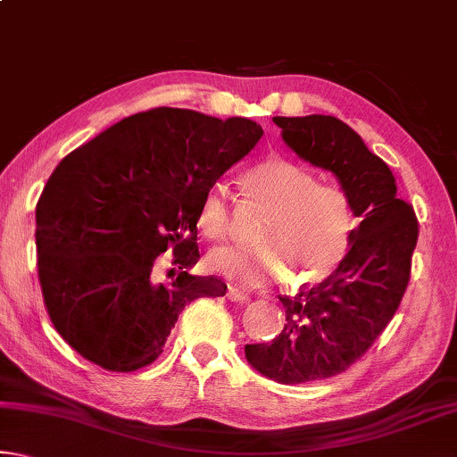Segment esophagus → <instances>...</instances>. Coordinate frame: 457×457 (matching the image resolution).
<instances>
[{
    "instance_id": "1",
    "label": "esophagus",
    "mask_w": 457,
    "mask_h": 457,
    "mask_svg": "<svg viewBox=\"0 0 457 457\" xmlns=\"http://www.w3.org/2000/svg\"><path fill=\"white\" fill-rule=\"evenodd\" d=\"M228 298L231 303H247L250 300V296L242 288H237L236 284H228Z\"/></svg>"
}]
</instances>
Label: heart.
Listing matches in <instances>:
<instances>
[{"label":"heart","mask_w":457,"mask_h":457,"mask_svg":"<svg viewBox=\"0 0 457 457\" xmlns=\"http://www.w3.org/2000/svg\"><path fill=\"white\" fill-rule=\"evenodd\" d=\"M250 195L270 212L258 247H218L207 266L244 286H262L292 274L296 286L319 284L349 250L354 213L349 195L320 185L303 167L270 159L245 177ZM199 228L210 239L228 237L231 197L226 181H213L199 205Z\"/></svg>","instance_id":"1"}]
</instances>
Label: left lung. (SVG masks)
<instances>
[{
	"label": "left lung",
	"instance_id": "left-lung-1",
	"mask_svg": "<svg viewBox=\"0 0 457 457\" xmlns=\"http://www.w3.org/2000/svg\"><path fill=\"white\" fill-rule=\"evenodd\" d=\"M274 122L300 159L337 177L361 220L335 272L311 290L300 286L296 296H280V335L245 345L258 373L294 385L343 373L378 338L407 290L420 223L397 197L391 169L343 120L308 114Z\"/></svg>",
	"mask_w": 457,
	"mask_h": 457
}]
</instances>
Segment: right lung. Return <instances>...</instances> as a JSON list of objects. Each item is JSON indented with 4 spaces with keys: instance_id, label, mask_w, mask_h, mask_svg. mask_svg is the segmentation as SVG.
<instances>
[{
    "instance_id": "obj_1",
    "label": "right lung",
    "mask_w": 457,
    "mask_h": 457,
    "mask_svg": "<svg viewBox=\"0 0 457 457\" xmlns=\"http://www.w3.org/2000/svg\"><path fill=\"white\" fill-rule=\"evenodd\" d=\"M264 130L159 106L122 119L60 161L36 205L37 276L54 328L84 359L129 373L163 353L179 312L223 296L197 264V215L207 187ZM174 247L171 285L152 268Z\"/></svg>"
}]
</instances>
